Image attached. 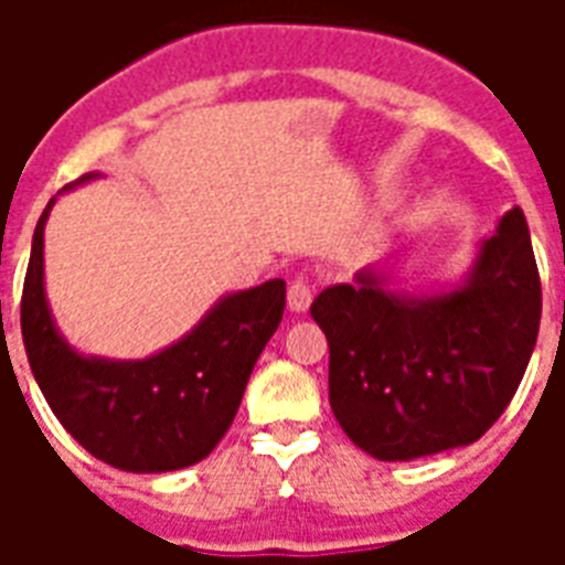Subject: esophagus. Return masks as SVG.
I'll use <instances>...</instances> for the list:
<instances>
[{
	"instance_id": "esophagus-1",
	"label": "esophagus",
	"mask_w": 565,
	"mask_h": 565,
	"mask_svg": "<svg viewBox=\"0 0 565 565\" xmlns=\"http://www.w3.org/2000/svg\"><path fill=\"white\" fill-rule=\"evenodd\" d=\"M310 301H313V287H310L308 278H292L290 281V290H287V305L290 310L301 313V310L310 308Z\"/></svg>"
}]
</instances>
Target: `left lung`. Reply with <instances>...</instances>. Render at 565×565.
<instances>
[{
    "mask_svg": "<svg viewBox=\"0 0 565 565\" xmlns=\"http://www.w3.org/2000/svg\"><path fill=\"white\" fill-rule=\"evenodd\" d=\"M543 313L525 213H504L463 287L407 299L372 269L319 292L328 398L377 460H413L481 439L516 395Z\"/></svg>",
    "mask_w": 565,
    "mask_h": 565,
    "instance_id": "obj_1",
    "label": "left lung"
}]
</instances>
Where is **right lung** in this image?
<instances>
[{
	"mask_svg": "<svg viewBox=\"0 0 565 565\" xmlns=\"http://www.w3.org/2000/svg\"><path fill=\"white\" fill-rule=\"evenodd\" d=\"M49 207L31 239L20 305L22 343L49 407L114 469L172 472L199 463L237 416L248 375L284 317L287 284L273 278L231 292L184 340L146 361L84 358L61 340L43 292Z\"/></svg>",
	"mask_w": 565,
	"mask_h": 565,
	"instance_id": "1",
	"label": "right lung"
}]
</instances>
